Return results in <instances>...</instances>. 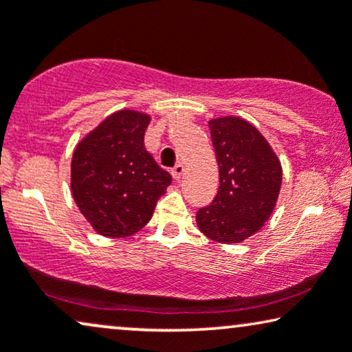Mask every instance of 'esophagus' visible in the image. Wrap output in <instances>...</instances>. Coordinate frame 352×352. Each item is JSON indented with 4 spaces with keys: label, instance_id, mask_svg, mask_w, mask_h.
I'll use <instances>...</instances> for the list:
<instances>
[{
    "label": "esophagus",
    "instance_id": "esophagus-1",
    "mask_svg": "<svg viewBox=\"0 0 352 352\" xmlns=\"http://www.w3.org/2000/svg\"><path fill=\"white\" fill-rule=\"evenodd\" d=\"M182 173H184V165H182V163H177V165L171 170V175H173V177H175L176 181L181 179Z\"/></svg>",
    "mask_w": 352,
    "mask_h": 352
}]
</instances>
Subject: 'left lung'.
Here are the masks:
<instances>
[{
	"label": "left lung",
	"instance_id": "left-lung-1",
	"mask_svg": "<svg viewBox=\"0 0 352 352\" xmlns=\"http://www.w3.org/2000/svg\"><path fill=\"white\" fill-rule=\"evenodd\" d=\"M219 189L197 211V226L219 243H240L256 234L272 214L282 186V166L261 133L239 117L208 122Z\"/></svg>",
	"mask_w": 352,
	"mask_h": 352
}]
</instances>
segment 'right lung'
<instances>
[{
  "label": "right lung",
  "mask_w": 352,
  "mask_h": 352,
  "mask_svg": "<svg viewBox=\"0 0 352 352\" xmlns=\"http://www.w3.org/2000/svg\"><path fill=\"white\" fill-rule=\"evenodd\" d=\"M147 113L118 110L86 134L72 157V195L93 229L128 237L151 221L171 184L144 146Z\"/></svg>",
  "instance_id": "obj_1"
}]
</instances>
